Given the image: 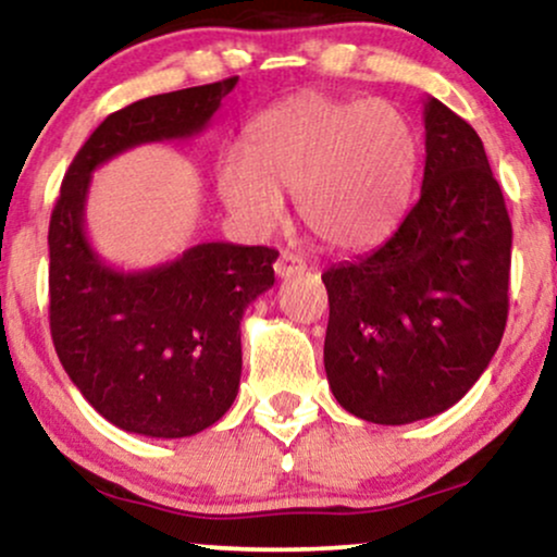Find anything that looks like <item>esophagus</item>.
I'll list each match as a JSON object with an SVG mask.
<instances>
[{"mask_svg": "<svg viewBox=\"0 0 557 557\" xmlns=\"http://www.w3.org/2000/svg\"><path fill=\"white\" fill-rule=\"evenodd\" d=\"M302 270H306V262H302V257L293 255V251H283L280 255L277 262H274V272H277V277H293V274H300Z\"/></svg>", "mask_w": 557, "mask_h": 557, "instance_id": "1", "label": "esophagus"}]
</instances>
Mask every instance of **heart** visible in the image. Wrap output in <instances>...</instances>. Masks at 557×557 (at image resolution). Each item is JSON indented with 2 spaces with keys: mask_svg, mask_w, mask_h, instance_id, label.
Here are the masks:
<instances>
[{
  "mask_svg": "<svg viewBox=\"0 0 557 557\" xmlns=\"http://www.w3.org/2000/svg\"><path fill=\"white\" fill-rule=\"evenodd\" d=\"M419 174V136L383 100H339L308 91L274 104L246 131V157L218 166V195L238 223L267 231L295 195L306 228L336 251L388 238Z\"/></svg>",
  "mask_w": 557,
  "mask_h": 557,
  "instance_id": "1",
  "label": "heart"
}]
</instances>
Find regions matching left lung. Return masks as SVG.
I'll return each instance as SVG.
<instances>
[{
  "label": "left lung",
  "instance_id": "1",
  "mask_svg": "<svg viewBox=\"0 0 557 557\" xmlns=\"http://www.w3.org/2000/svg\"><path fill=\"white\" fill-rule=\"evenodd\" d=\"M424 131L417 206L383 246L321 274L331 393L372 424L455 406L488 368L509 315L511 221L483 140L434 97Z\"/></svg>",
  "mask_w": 557,
  "mask_h": 557
}]
</instances>
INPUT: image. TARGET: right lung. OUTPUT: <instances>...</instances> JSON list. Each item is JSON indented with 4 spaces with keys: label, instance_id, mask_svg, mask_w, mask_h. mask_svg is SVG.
Returning <instances> with one entry per match:
<instances>
[{
    "label": "right lung",
    "instance_id": "right-lung-1",
    "mask_svg": "<svg viewBox=\"0 0 557 557\" xmlns=\"http://www.w3.org/2000/svg\"><path fill=\"white\" fill-rule=\"evenodd\" d=\"M236 82L146 97L112 112L74 157L51 213L55 355L91 408L123 432L180 440L228 411L242 380L244 311L274 285L277 251L210 242L151 270H115L84 231L91 172L133 146L197 136Z\"/></svg>",
    "mask_w": 557,
    "mask_h": 557
}]
</instances>
